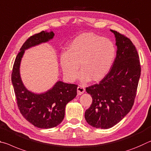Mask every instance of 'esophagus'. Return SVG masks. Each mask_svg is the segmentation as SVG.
<instances>
[{
	"label": "esophagus",
	"instance_id": "1",
	"mask_svg": "<svg viewBox=\"0 0 151 151\" xmlns=\"http://www.w3.org/2000/svg\"><path fill=\"white\" fill-rule=\"evenodd\" d=\"M77 90H78V94L81 95L85 92V88L82 86H79L77 88Z\"/></svg>",
	"mask_w": 151,
	"mask_h": 151
}]
</instances>
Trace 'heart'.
<instances>
[{"mask_svg": "<svg viewBox=\"0 0 151 151\" xmlns=\"http://www.w3.org/2000/svg\"><path fill=\"white\" fill-rule=\"evenodd\" d=\"M115 55V45L110 39L93 33H83L71 42L67 53L61 55V65L69 80L78 77L80 65L83 82L90 78L98 81L110 70Z\"/></svg>", "mask_w": 151, "mask_h": 151, "instance_id": "1", "label": "heart"}]
</instances>
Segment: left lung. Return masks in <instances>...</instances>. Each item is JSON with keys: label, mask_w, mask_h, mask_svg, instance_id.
Listing matches in <instances>:
<instances>
[{"label": "left lung", "mask_w": 151, "mask_h": 151, "mask_svg": "<svg viewBox=\"0 0 151 151\" xmlns=\"http://www.w3.org/2000/svg\"><path fill=\"white\" fill-rule=\"evenodd\" d=\"M116 37V57L100 81L86 88L92 98L85 112L86 120L94 128H112L132 109L140 76V59L129 38L111 29Z\"/></svg>", "instance_id": "8db88e82"}]
</instances>
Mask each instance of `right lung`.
<instances>
[{"instance_id":"add662e5","label":"right lung","mask_w":151,"mask_h":151,"mask_svg":"<svg viewBox=\"0 0 151 151\" xmlns=\"http://www.w3.org/2000/svg\"><path fill=\"white\" fill-rule=\"evenodd\" d=\"M53 31H41L31 36L20 49L14 61L11 80L20 112L25 119L39 128L55 127L62 122L65 106L77 95L78 85L58 81L51 90L37 94L24 87L20 76V63L24 50L53 39Z\"/></svg>"}]
</instances>
